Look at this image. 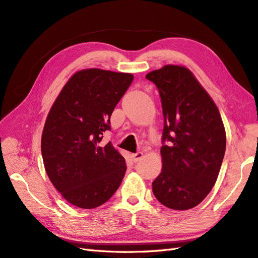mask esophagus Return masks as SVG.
I'll return each instance as SVG.
<instances>
[{
    "instance_id": "34e87169",
    "label": "esophagus",
    "mask_w": 258,
    "mask_h": 258,
    "mask_svg": "<svg viewBox=\"0 0 258 258\" xmlns=\"http://www.w3.org/2000/svg\"><path fill=\"white\" fill-rule=\"evenodd\" d=\"M132 160H133L134 162H138L140 161L142 158L144 157V154L143 153H136V154H132Z\"/></svg>"
}]
</instances>
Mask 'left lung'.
<instances>
[{"label": "left lung", "instance_id": "left-lung-1", "mask_svg": "<svg viewBox=\"0 0 258 258\" xmlns=\"http://www.w3.org/2000/svg\"><path fill=\"white\" fill-rule=\"evenodd\" d=\"M146 78L159 90L164 118L162 170L153 192L166 207L187 210L215 185L226 151V131L214 100L188 69L166 65Z\"/></svg>", "mask_w": 258, "mask_h": 258}]
</instances>
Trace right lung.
Returning <instances> with one entry per match:
<instances>
[{
	"label": "right lung",
	"mask_w": 258,
	"mask_h": 258,
	"mask_svg": "<svg viewBox=\"0 0 258 258\" xmlns=\"http://www.w3.org/2000/svg\"><path fill=\"white\" fill-rule=\"evenodd\" d=\"M133 78L128 73L79 71L49 112L41 137L43 164L54 187L76 207L100 206L122 182L125 159L110 142H100Z\"/></svg>",
	"instance_id": "obj_1"
}]
</instances>
